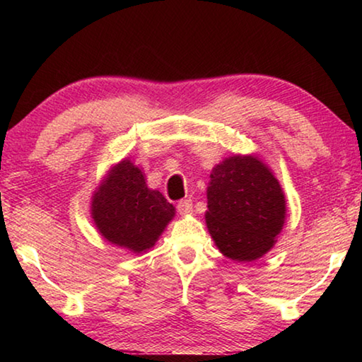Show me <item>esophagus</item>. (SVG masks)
I'll use <instances>...</instances> for the list:
<instances>
[{
	"label": "esophagus",
	"mask_w": 362,
	"mask_h": 362,
	"mask_svg": "<svg viewBox=\"0 0 362 362\" xmlns=\"http://www.w3.org/2000/svg\"><path fill=\"white\" fill-rule=\"evenodd\" d=\"M177 211H179L180 216H188V214L193 212V203L189 199H182L177 204Z\"/></svg>",
	"instance_id": "34e87169"
}]
</instances>
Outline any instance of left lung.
Listing matches in <instances>:
<instances>
[{
    "label": "left lung",
    "mask_w": 362,
    "mask_h": 362,
    "mask_svg": "<svg viewBox=\"0 0 362 362\" xmlns=\"http://www.w3.org/2000/svg\"><path fill=\"white\" fill-rule=\"evenodd\" d=\"M286 196L257 155H233L214 166L206 225L220 252L236 262L260 259L286 223Z\"/></svg>",
    "instance_id": "obj_1"
}]
</instances>
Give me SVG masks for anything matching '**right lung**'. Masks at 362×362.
<instances>
[{
	"label": "right lung",
	"instance_id": "add662e5",
	"mask_svg": "<svg viewBox=\"0 0 362 362\" xmlns=\"http://www.w3.org/2000/svg\"><path fill=\"white\" fill-rule=\"evenodd\" d=\"M174 216L175 207L148 188L129 158L107 170L90 201V217L103 240L137 255L155 246Z\"/></svg>",
	"mask_w": 362,
	"mask_h": 362
}]
</instances>
